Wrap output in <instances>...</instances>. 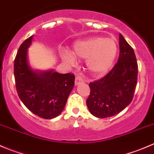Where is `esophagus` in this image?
Wrapping results in <instances>:
<instances>
[{"label": "esophagus", "instance_id": "34e87169", "mask_svg": "<svg viewBox=\"0 0 154 154\" xmlns=\"http://www.w3.org/2000/svg\"><path fill=\"white\" fill-rule=\"evenodd\" d=\"M83 80L80 75H77L75 77V85L76 86H78L79 84H80L81 83H83Z\"/></svg>", "mask_w": 154, "mask_h": 154}]
</instances>
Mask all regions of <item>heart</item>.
Returning a JSON list of instances; mask_svg holds the SVG:
<instances>
[{"mask_svg": "<svg viewBox=\"0 0 154 154\" xmlns=\"http://www.w3.org/2000/svg\"><path fill=\"white\" fill-rule=\"evenodd\" d=\"M117 52V45L112 38L94 36L77 41L73 45V52L66 50L61 57L71 66L76 65L77 58L86 59V64L90 72L100 75L109 69Z\"/></svg>", "mask_w": 154, "mask_h": 154, "instance_id": "obj_1", "label": "heart"}]
</instances>
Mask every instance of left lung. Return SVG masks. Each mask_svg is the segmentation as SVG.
<instances>
[{"label": "left lung", "mask_w": 154, "mask_h": 154, "mask_svg": "<svg viewBox=\"0 0 154 154\" xmlns=\"http://www.w3.org/2000/svg\"><path fill=\"white\" fill-rule=\"evenodd\" d=\"M118 63L105 77L89 83L86 105L91 115L104 119L119 114L131 103L137 84L138 64L131 46L119 34Z\"/></svg>", "instance_id": "1"}]
</instances>
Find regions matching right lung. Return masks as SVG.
I'll list each match as a JSON object with an SVG mask.
<instances>
[{
	"mask_svg": "<svg viewBox=\"0 0 154 154\" xmlns=\"http://www.w3.org/2000/svg\"><path fill=\"white\" fill-rule=\"evenodd\" d=\"M32 35L21 45L14 62V76L18 97L33 114L51 119L63 112L74 88V75L54 70L34 71L27 60V50Z\"/></svg>",
	"mask_w": 154,
	"mask_h": 154,
	"instance_id": "1",
	"label": "right lung"
}]
</instances>
